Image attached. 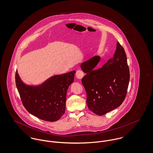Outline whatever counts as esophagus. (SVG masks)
<instances>
[{
  "label": "esophagus",
  "instance_id": "obj_1",
  "mask_svg": "<svg viewBox=\"0 0 153 153\" xmlns=\"http://www.w3.org/2000/svg\"><path fill=\"white\" fill-rule=\"evenodd\" d=\"M85 76V73L81 70H78L76 71V76L77 79H82Z\"/></svg>",
  "mask_w": 153,
  "mask_h": 153
}]
</instances>
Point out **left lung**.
<instances>
[{
	"label": "left lung",
	"mask_w": 153,
	"mask_h": 153,
	"mask_svg": "<svg viewBox=\"0 0 153 153\" xmlns=\"http://www.w3.org/2000/svg\"><path fill=\"white\" fill-rule=\"evenodd\" d=\"M100 57L94 56L82 63L86 73L82 82L87 94V104L94 113L102 116L116 108L124 102L130 80V70L124 48L119 42L113 58L101 68H95Z\"/></svg>",
	"instance_id": "left-lung-1"
}]
</instances>
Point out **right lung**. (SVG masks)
I'll return each instance as SVG.
<instances>
[{"mask_svg":"<svg viewBox=\"0 0 153 153\" xmlns=\"http://www.w3.org/2000/svg\"><path fill=\"white\" fill-rule=\"evenodd\" d=\"M76 71L56 75L42 85L31 86L21 80L17 71L15 80L22 104L28 112L39 119L56 121L65 112L66 93L74 82Z\"/></svg>","mask_w":153,"mask_h":153,"instance_id":"obj_1","label":"right lung"}]
</instances>
